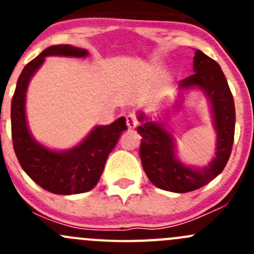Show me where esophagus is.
I'll return each instance as SVG.
<instances>
[{"label":"esophagus","instance_id":"obj_1","mask_svg":"<svg viewBox=\"0 0 254 254\" xmlns=\"http://www.w3.org/2000/svg\"><path fill=\"white\" fill-rule=\"evenodd\" d=\"M127 125L129 129H135L137 127V119L135 114L130 113V114L127 115Z\"/></svg>","mask_w":254,"mask_h":254}]
</instances>
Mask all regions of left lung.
Wrapping results in <instances>:
<instances>
[{"label": "left lung", "mask_w": 254, "mask_h": 254, "mask_svg": "<svg viewBox=\"0 0 254 254\" xmlns=\"http://www.w3.org/2000/svg\"><path fill=\"white\" fill-rule=\"evenodd\" d=\"M194 72L179 82V88H200L211 104L212 120L216 130V152L211 162L203 168L184 166L176 157V141L162 123L139 114L137 132L141 135L140 158L143 171L153 186L173 193H188L206 186L222 172L231 155L235 136L234 97L219 64L196 50L193 58Z\"/></svg>", "instance_id": "obj_1"}]
</instances>
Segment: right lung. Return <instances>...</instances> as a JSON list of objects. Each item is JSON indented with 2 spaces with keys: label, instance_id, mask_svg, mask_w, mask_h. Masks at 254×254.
<instances>
[{
  "label": "right lung",
  "instance_id": "1",
  "mask_svg": "<svg viewBox=\"0 0 254 254\" xmlns=\"http://www.w3.org/2000/svg\"><path fill=\"white\" fill-rule=\"evenodd\" d=\"M86 49L71 45H53L25 65L17 81L11 104L12 140L19 165L38 186L61 195L88 191L96 187L108 155L120 134L127 129L122 117L109 125H98L79 145L66 151H53L40 145L30 134L25 118L28 83L47 56L86 58Z\"/></svg>",
  "mask_w": 254,
  "mask_h": 254
}]
</instances>
